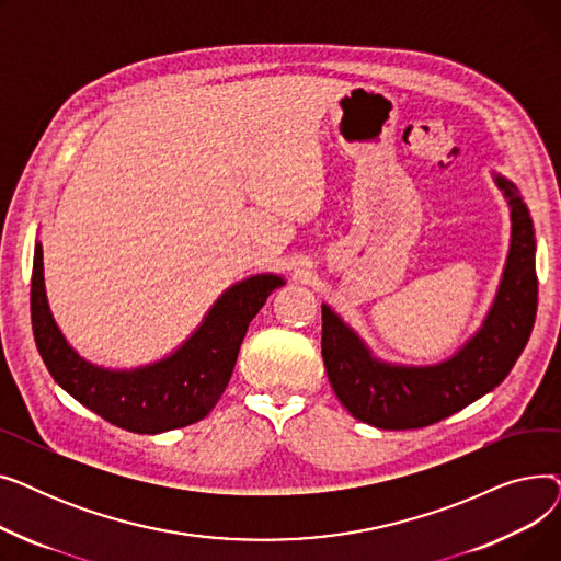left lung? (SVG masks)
Listing matches in <instances>:
<instances>
[{
    "mask_svg": "<svg viewBox=\"0 0 561 561\" xmlns=\"http://www.w3.org/2000/svg\"><path fill=\"white\" fill-rule=\"evenodd\" d=\"M495 182L512 206V248L484 328L457 357L432 368L379 364L322 305V362L336 398L357 421L379 430L427 427L495 389L520 357L537 318L535 229L518 188L503 176Z\"/></svg>",
    "mask_w": 561,
    "mask_h": 561,
    "instance_id": "left-lung-1",
    "label": "left lung"
}]
</instances>
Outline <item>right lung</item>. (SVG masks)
<instances>
[{
  "mask_svg": "<svg viewBox=\"0 0 561 561\" xmlns=\"http://www.w3.org/2000/svg\"><path fill=\"white\" fill-rule=\"evenodd\" d=\"M282 284L275 275H256L231 286L172 357L134 373H111L85 364L54 325L43 286V250L36 245L32 325L47 370L75 400L115 427L159 434L197 423L218 404L248 325Z\"/></svg>",
  "mask_w": 561,
  "mask_h": 561,
  "instance_id": "1",
  "label": "right lung"
}]
</instances>
